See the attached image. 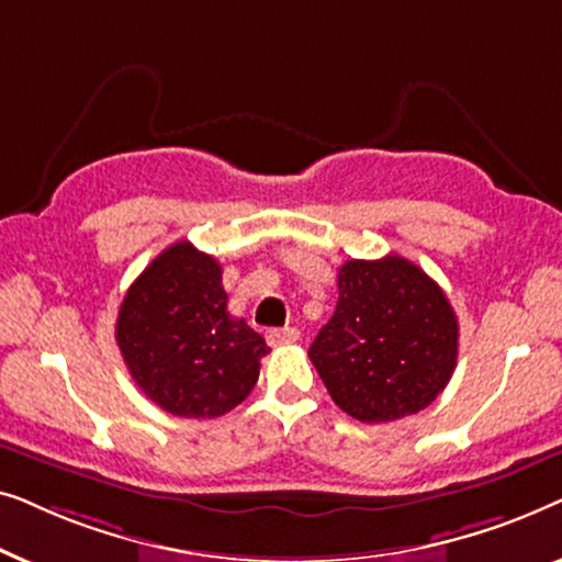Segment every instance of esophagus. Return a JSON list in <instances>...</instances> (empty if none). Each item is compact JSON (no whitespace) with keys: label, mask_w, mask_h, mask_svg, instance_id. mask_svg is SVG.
<instances>
[{"label":"esophagus","mask_w":562,"mask_h":562,"mask_svg":"<svg viewBox=\"0 0 562 562\" xmlns=\"http://www.w3.org/2000/svg\"><path fill=\"white\" fill-rule=\"evenodd\" d=\"M268 340L273 345H289L299 340V329L296 327H281V329H271L268 333Z\"/></svg>","instance_id":"1"}]
</instances>
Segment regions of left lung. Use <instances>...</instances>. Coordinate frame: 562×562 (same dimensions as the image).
<instances>
[{
  "mask_svg": "<svg viewBox=\"0 0 562 562\" xmlns=\"http://www.w3.org/2000/svg\"><path fill=\"white\" fill-rule=\"evenodd\" d=\"M333 319L310 358L333 402L366 425L417 414L458 363V317L445 291L402 256L348 260Z\"/></svg>",
  "mask_w": 562,
  "mask_h": 562,
  "instance_id": "1",
  "label": "left lung"
}]
</instances>
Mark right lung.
<instances>
[{"label":"right lung","instance_id":"obj_1","mask_svg":"<svg viewBox=\"0 0 562 562\" xmlns=\"http://www.w3.org/2000/svg\"><path fill=\"white\" fill-rule=\"evenodd\" d=\"M122 360L143 394L187 419L235 409L271 352L248 322L227 312L222 266L181 240L137 276L114 327Z\"/></svg>","mask_w":562,"mask_h":562}]
</instances>
